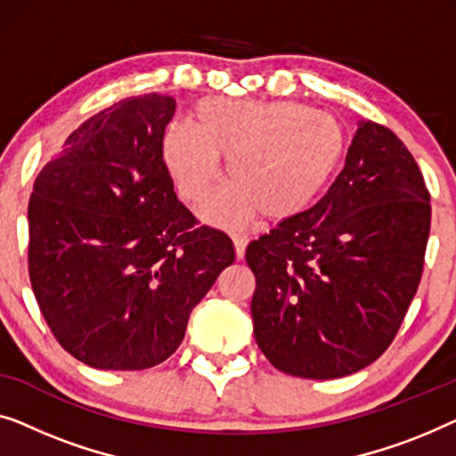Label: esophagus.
<instances>
[{
  "mask_svg": "<svg viewBox=\"0 0 456 456\" xmlns=\"http://www.w3.org/2000/svg\"><path fill=\"white\" fill-rule=\"evenodd\" d=\"M231 240H233L237 258H243V256H246V248H248L249 237L246 233H231Z\"/></svg>",
  "mask_w": 456,
  "mask_h": 456,
  "instance_id": "34e87169",
  "label": "esophagus"
}]
</instances>
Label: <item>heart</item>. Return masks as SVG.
Wrapping results in <instances>:
<instances>
[{
    "mask_svg": "<svg viewBox=\"0 0 456 456\" xmlns=\"http://www.w3.org/2000/svg\"><path fill=\"white\" fill-rule=\"evenodd\" d=\"M194 127L171 124L163 134V161L185 204L207 200L227 159V188L202 215L237 227L258 213L289 221L305 213L343 157L345 134L335 115L299 105L207 99L198 102Z\"/></svg>",
    "mask_w": 456,
    "mask_h": 456,
    "instance_id": "b5f03b06",
    "label": "heart"
}]
</instances>
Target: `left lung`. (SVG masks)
I'll list each match as a JSON object with an SVG mask.
<instances>
[{
	"mask_svg": "<svg viewBox=\"0 0 456 456\" xmlns=\"http://www.w3.org/2000/svg\"><path fill=\"white\" fill-rule=\"evenodd\" d=\"M429 191L393 130L362 121L329 191L252 241L254 337L285 374L332 380L376 362L418 293Z\"/></svg>",
	"mask_w": 456,
	"mask_h": 456,
	"instance_id": "left-lung-1",
	"label": "left lung"
}]
</instances>
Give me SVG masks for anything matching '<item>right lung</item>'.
Segmentation results:
<instances>
[{
  "instance_id": "obj_1",
  "label": "right lung",
  "mask_w": 456,
  "mask_h": 456,
  "mask_svg": "<svg viewBox=\"0 0 456 456\" xmlns=\"http://www.w3.org/2000/svg\"><path fill=\"white\" fill-rule=\"evenodd\" d=\"M173 113L175 101L157 93L115 102L35 179L30 285L57 343L91 368L165 362L235 260L229 235L177 200L161 151Z\"/></svg>"
}]
</instances>
